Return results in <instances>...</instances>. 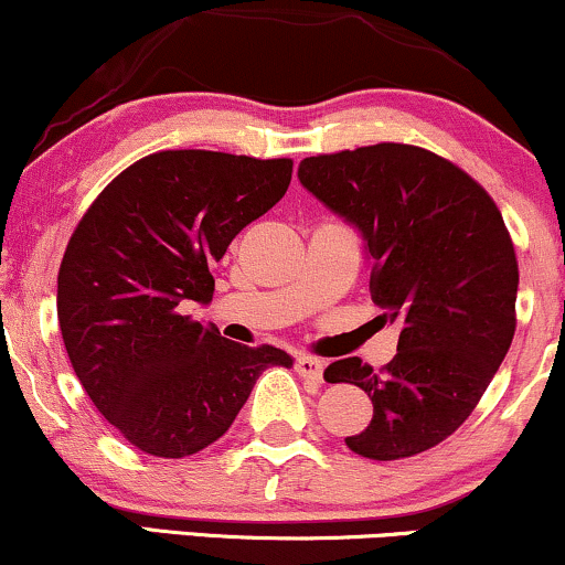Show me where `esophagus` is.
<instances>
[{"mask_svg": "<svg viewBox=\"0 0 565 565\" xmlns=\"http://www.w3.org/2000/svg\"><path fill=\"white\" fill-rule=\"evenodd\" d=\"M296 373L301 375L303 381L320 383L322 381V373H324V362L317 360V356L301 354V356H296Z\"/></svg>", "mask_w": 565, "mask_h": 565, "instance_id": "esophagus-1", "label": "esophagus"}]
</instances>
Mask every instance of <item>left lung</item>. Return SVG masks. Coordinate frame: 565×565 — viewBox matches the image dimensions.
<instances>
[{
  "label": "left lung",
  "mask_w": 565,
  "mask_h": 565,
  "mask_svg": "<svg viewBox=\"0 0 565 565\" xmlns=\"http://www.w3.org/2000/svg\"><path fill=\"white\" fill-rule=\"evenodd\" d=\"M298 179L362 232L370 296L383 322L399 324L381 373L360 356L324 370L373 402L347 447L370 460L426 452L468 420L513 343L519 262L500 209L473 177L415 145L303 158Z\"/></svg>",
  "instance_id": "1"
}]
</instances>
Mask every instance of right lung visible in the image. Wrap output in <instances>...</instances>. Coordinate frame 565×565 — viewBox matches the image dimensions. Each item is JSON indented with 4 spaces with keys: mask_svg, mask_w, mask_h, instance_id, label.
<instances>
[{
    "mask_svg": "<svg viewBox=\"0 0 565 565\" xmlns=\"http://www.w3.org/2000/svg\"><path fill=\"white\" fill-rule=\"evenodd\" d=\"M290 158L161 150L86 209L57 271V322L89 399L139 452L188 457L227 434L256 377L294 360L184 315L211 303L232 237L285 195Z\"/></svg>",
    "mask_w": 565,
    "mask_h": 565,
    "instance_id": "1",
    "label": "right lung"
}]
</instances>
